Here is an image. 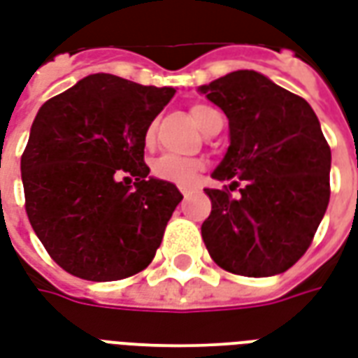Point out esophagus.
<instances>
[{"mask_svg": "<svg viewBox=\"0 0 358 358\" xmlns=\"http://www.w3.org/2000/svg\"><path fill=\"white\" fill-rule=\"evenodd\" d=\"M180 193L184 195V199H187V197H189V195H192V193H193V189H192V187L182 186V187H180Z\"/></svg>", "mask_w": 358, "mask_h": 358, "instance_id": "34e87169", "label": "esophagus"}]
</instances>
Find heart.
<instances>
[{"instance_id": "heart-1", "label": "heart", "mask_w": 358, "mask_h": 358, "mask_svg": "<svg viewBox=\"0 0 358 358\" xmlns=\"http://www.w3.org/2000/svg\"><path fill=\"white\" fill-rule=\"evenodd\" d=\"M192 119L195 121V125L199 127L201 131H205L206 127L210 125V121L214 117H218L220 113L206 104H193ZM153 138H155V125H148L144 131V144L145 148H152ZM203 169V163L199 159L192 157H178V155H163L159 157L152 166L153 176L165 182H172V184H192L197 178V174Z\"/></svg>"}]
</instances>
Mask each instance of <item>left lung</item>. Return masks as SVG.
I'll return each instance as SVG.
<instances>
[{"mask_svg": "<svg viewBox=\"0 0 358 358\" xmlns=\"http://www.w3.org/2000/svg\"><path fill=\"white\" fill-rule=\"evenodd\" d=\"M201 92L224 110L231 138L213 174L226 186L205 189L213 203L201 226L206 250L229 273H282L311 246L330 201L332 155L319 119L303 98L252 70Z\"/></svg>", "mask_w": 358, "mask_h": 358, "instance_id": "left-lung-1", "label": "left lung"}]
</instances>
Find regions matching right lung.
<instances>
[{
    "label": "right lung",
    "mask_w": 358,
    "mask_h": 358,
    "mask_svg": "<svg viewBox=\"0 0 358 358\" xmlns=\"http://www.w3.org/2000/svg\"><path fill=\"white\" fill-rule=\"evenodd\" d=\"M172 96L171 87L94 73L39 108L20 159L24 206L73 277L121 280L152 264L182 193L148 178L144 131Z\"/></svg>",
    "instance_id": "obj_1"
}]
</instances>
